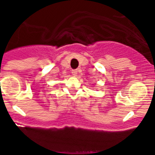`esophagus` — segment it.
<instances>
[{
	"label": "esophagus",
	"instance_id": "obj_1",
	"mask_svg": "<svg viewBox=\"0 0 155 155\" xmlns=\"http://www.w3.org/2000/svg\"><path fill=\"white\" fill-rule=\"evenodd\" d=\"M71 74H72V75H74V76H76V75L78 74V70H72Z\"/></svg>",
	"mask_w": 155,
	"mask_h": 155
}]
</instances>
